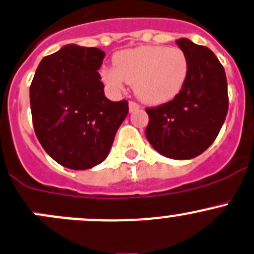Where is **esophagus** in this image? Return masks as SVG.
<instances>
[{"instance_id":"esophagus-1","label":"esophagus","mask_w":254,"mask_h":254,"mask_svg":"<svg viewBox=\"0 0 254 254\" xmlns=\"http://www.w3.org/2000/svg\"><path fill=\"white\" fill-rule=\"evenodd\" d=\"M140 108V105L137 104L136 102H129V110L130 112H135V110H137Z\"/></svg>"}]
</instances>
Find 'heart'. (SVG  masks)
<instances>
[{"instance_id": "obj_1", "label": "heart", "mask_w": 254, "mask_h": 254, "mask_svg": "<svg viewBox=\"0 0 254 254\" xmlns=\"http://www.w3.org/2000/svg\"><path fill=\"white\" fill-rule=\"evenodd\" d=\"M114 68H105L102 79L114 90L124 82L134 85L136 97L147 104L174 99L189 78L190 61L179 47L142 46L114 56Z\"/></svg>"}]
</instances>
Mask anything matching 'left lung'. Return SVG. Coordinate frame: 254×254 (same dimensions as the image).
Masks as SVG:
<instances>
[{
  "mask_svg": "<svg viewBox=\"0 0 254 254\" xmlns=\"http://www.w3.org/2000/svg\"><path fill=\"white\" fill-rule=\"evenodd\" d=\"M190 61L187 82L170 102L146 108L145 135L157 152L176 160L202 154L217 137L228 112L227 79L211 49L190 39L176 41Z\"/></svg>",
  "mask_w": 254,
  "mask_h": 254,
  "instance_id": "8db88e82",
  "label": "left lung"
}]
</instances>
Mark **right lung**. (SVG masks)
I'll return each mask as SVG.
<instances>
[{
  "label": "right lung",
  "instance_id": "obj_1",
  "mask_svg": "<svg viewBox=\"0 0 254 254\" xmlns=\"http://www.w3.org/2000/svg\"><path fill=\"white\" fill-rule=\"evenodd\" d=\"M105 53L68 44L42 59L29 88L34 132L62 166L87 170L109 154L129 113L127 100L104 95L98 69Z\"/></svg>",
  "mask_w": 254,
  "mask_h": 254
}]
</instances>
